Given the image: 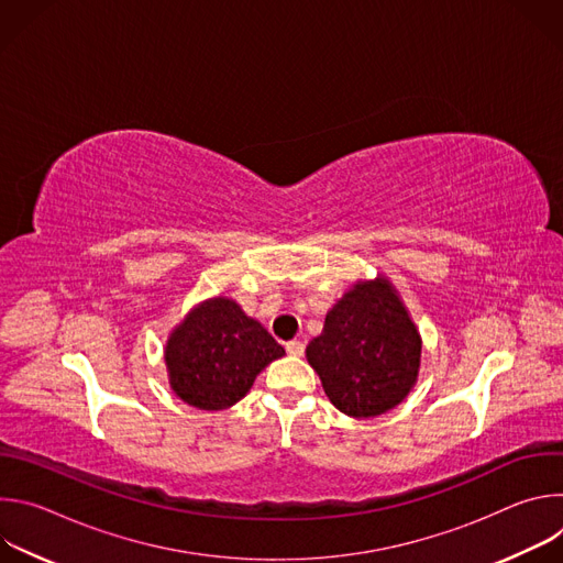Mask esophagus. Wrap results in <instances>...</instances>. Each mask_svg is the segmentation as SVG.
<instances>
[{
    "instance_id": "esophagus-1",
    "label": "esophagus",
    "mask_w": 563,
    "mask_h": 563,
    "mask_svg": "<svg viewBox=\"0 0 563 563\" xmlns=\"http://www.w3.org/2000/svg\"><path fill=\"white\" fill-rule=\"evenodd\" d=\"M285 350H287V354H291V356H302L305 354V343L302 341H289L287 345H285Z\"/></svg>"
}]
</instances>
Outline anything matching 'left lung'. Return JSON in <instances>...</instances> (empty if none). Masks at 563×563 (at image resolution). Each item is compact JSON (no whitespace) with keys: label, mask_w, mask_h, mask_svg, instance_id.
Instances as JSON below:
<instances>
[{"label":"left lung","mask_w":563,"mask_h":563,"mask_svg":"<svg viewBox=\"0 0 563 563\" xmlns=\"http://www.w3.org/2000/svg\"><path fill=\"white\" fill-rule=\"evenodd\" d=\"M307 361L325 394L347 417H378L412 389L421 336L385 278L358 283L325 316Z\"/></svg>","instance_id":"left-lung-1"}]
</instances>
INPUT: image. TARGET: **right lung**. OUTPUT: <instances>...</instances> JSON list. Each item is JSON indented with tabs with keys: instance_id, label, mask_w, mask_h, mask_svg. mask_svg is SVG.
<instances>
[{
	"instance_id": "1",
	"label": "right lung",
	"mask_w": 563,
	"mask_h": 563,
	"mask_svg": "<svg viewBox=\"0 0 563 563\" xmlns=\"http://www.w3.org/2000/svg\"><path fill=\"white\" fill-rule=\"evenodd\" d=\"M285 350L233 300L196 307L172 334L165 361L174 391L200 410H224L243 398L254 378Z\"/></svg>"
}]
</instances>
